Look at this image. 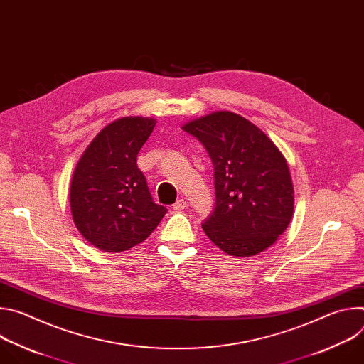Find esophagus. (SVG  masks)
Wrapping results in <instances>:
<instances>
[{
    "mask_svg": "<svg viewBox=\"0 0 364 364\" xmlns=\"http://www.w3.org/2000/svg\"><path fill=\"white\" fill-rule=\"evenodd\" d=\"M186 205H187L186 200H184V198H178V200L173 204V209H174L176 212H181V210L186 209Z\"/></svg>",
    "mask_w": 364,
    "mask_h": 364,
    "instance_id": "obj_1",
    "label": "esophagus"
}]
</instances>
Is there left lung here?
Instances as JSON below:
<instances>
[{
  "instance_id": "left-lung-1",
  "label": "left lung",
  "mask_w": 364,
  "mask_h": 364,
  "mask_svg": "<svg viewBox=\"0 0 364 364\" xmlns=\"http://www.w3.org/2000/svg\"><path fill=\"white\" fill-rule=\"evenodd\" d=\"M183 129L197 138L213 163L216 203L203 230L223 252L253 256L288 228L294 188L277 145L247 119L220 111Z\"/></svg>"
}]
</instances>
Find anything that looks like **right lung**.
<instances>
[{"label": "right lung", "instance_id": "1", "mask_svg": "<svg viewBox=\"0 0 364 364\" xmlns=\"http://www.w3.org/2000/svg\"><path fill=\"white\" fill-rule=\"evenodd\" d=\"M155 127L148 118H121L103 128L80 157L70 183V209L82 236L103 252L144 242L167 209L152 201L136 155Z\"/></svg>", "mask_w": 364, "mask_h": 364}]
</instances>
